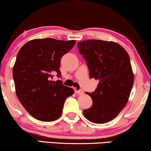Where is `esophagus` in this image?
Segmentation results:
<instances>
[{
	"label": "esophagus",
	"instance_id": "34e87169",
	"mask_svg": "<svg viewBox=\"0 0 151 151\" xmlns=\"http://www.w3.org/2000/svg\"><path fill=\"white\" fill-rule=\"evenodd\" d=\"M74 92H75L77 94H78V95H82L83 93V91L82 90H75L74 91Z\"/></svg>",
	"mask_w": 151,
	"mask_h": 151
}]
</instances>
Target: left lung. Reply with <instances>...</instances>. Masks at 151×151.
I'll return each instance as SVG.
<instances>
[{
  "label": "left lung",
  "mask_w": 151,
  "mask_h": 151,
  "mask_svg": "<svg viewBox=\"0 0 151 151\" xmlns=\"http://www.w3.org/2000/svg\"><path fill=\"white\" fill-rule=\"evenodd\" d=\"M89 69L90 78L99 81L92 93L91 107L83 111L88 120L103 124L113 119L127 103L134 74L126 50L113 41L91 39L77 43Z\"/></svg>",
  "instance_id": "left-lung-1"
}]
</instances>
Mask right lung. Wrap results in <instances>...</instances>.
<instances>
[{"instance_id":"add662e5","label":"right lung","mask_w":151,"mask_h":151,"mask_svg":"<svg viewBox=\"0 0 151 151\" xmlns=\"http://www.w3.org/2000/svg\"><path fill=\"white\" fill-rule=\"evenodd\" d=\"M75 41L37 39L25 43L18 52L12 69L15 91L19 102L32 117L52 122L60 117L65 100L73 88L61 80L52 81L59 70L61 58L73 48Z\"/></svg>"}]
</instances>
